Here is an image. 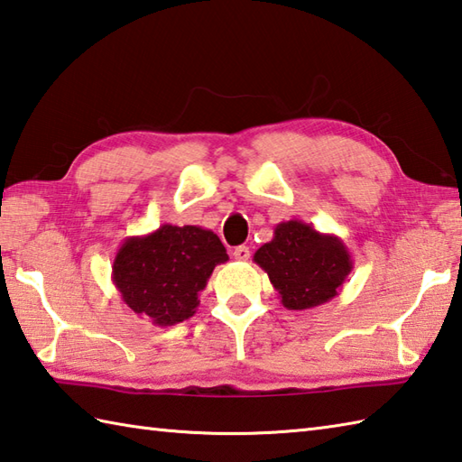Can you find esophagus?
Masks as SVG:
<instances>
[{"label":"esophagus","instance_id":"obj_1","mask_svg":"<svg viewBox=\"0 0 462 462\" xmlns=\"http://www.w3.org/2000/svg\"><path fill=\"white\" fill-rule=\"evenodd\" d=\"M233 257L237 261H247L251 257V251L247 245H239V247L233 249Z\"/></svg>","mask_w":462,"mask_h":462}]
</instances>
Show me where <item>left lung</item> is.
<instances>
[{"label": "left lung", "mask_w": 462, "mask_h": 462, "mask_svg": "<svg viewBox=\"0 0 462 462\" xmlns=\"http://www.w3.org/2000/svg\"><path fill=\"white\" fill-rule=\"evenodd\" d=\"M253 261L267 273L289 310L328 303L353 271L351 253L337 235L317 231L299 219L279 223Z\"/></svg>", "instance_id": "8db88e82"}]
</instances>
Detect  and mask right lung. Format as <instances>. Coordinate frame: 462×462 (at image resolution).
I'll return each instance as SVG.
<instances>
[{
  "mask_svg": "<svg viewBox=\"0 0 462 462\" xmlns=\"http://www.w3.org/2000/svg\"><path fill=\"white\" fill-rule=\"evenodd\" d=\"M225 261L227 249L211 229L165 223L121 243L111 281L131 313L171 327L197 313L199 293Z\"/></svg>",
  "mask_w": 462,
  "mask_h": 462,
  "instance_id": "1",
  "label": "right lung"
}]
</instances>
